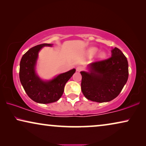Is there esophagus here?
Returning a JSON list of instances; mask_svg holds the SVG:
<instances>
[{
  "instance_id": "1",
  "label": "esophagus",
  "mask_w": 146,
  "mask_h": 146,
  "mask_svg": "<svg viewBox=\"0 0 146 146\" xmlns=\"http://www.w3.org/2000/svg\"><path fill=\"white\" fill-rule=\"evenodd\" d=\"M83 70V67L81 66H77L76 68V70L78 72H80Z\"/></svg>"
}]
</instances>
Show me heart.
Wrapping results in <instances>:
<instances>
[{"label":"heart","instance_id":"obj_1","mask_svg":"<svg viewBox=\"0 0 146 146\" xmlns=\"http://www.w3.org/2000/svg\"><path fill=\"white\" fill-rule=\"evenodd\" d=\"M98 52V48L96 47H92L91 48L89 49L88 50V53L90 54V55H94L96 53ZM105 57V54L104 52H100V54L98 56V58H104Z\"/></svg>","mask_w":146,"mask_h":146}]
</instances>
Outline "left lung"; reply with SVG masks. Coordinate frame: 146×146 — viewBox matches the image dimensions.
Returning <instances> with one entry per match:
<instances>
[{
	"label": "left lung",
	"instance_id": "obj_1",
	"mask_svg": "<svg viewBox=\"0 0 146 146\" xmlns=\"http://www.w3.org/2000/svg\"><path fill=\"white\" fill-rule=\"evenodd\" d=\"M90 72H81V89L90 100L106 102L115 98L128 79V62L120 50L114 48L108 58L90 64Z\"/></svg>",
	"mask_w": 146,
	"mask_h": 146
}]
</instances>
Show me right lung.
<instances>
[{
	"mask_svg": "<svg viewBox=\"0 0 146 146\" xmlns=\"http://www.w3.org/2000/svg\"><path fill=\"white\" fill-rule=\"evenodd\" d=\"M50 44H41L29 50L22 57L19 78L23 88L30 98L36 102L49 104L58 100L63 94L64 86L76 72L75 69L61 74L49 82L42 81L35 73L38 54L43 46Z\"/></svg>",
	"mask_w": 146,
	"mask_h": 146,
	"instance_id": "right-lung-1",
	"label": "right lung"
}]
</instances>
